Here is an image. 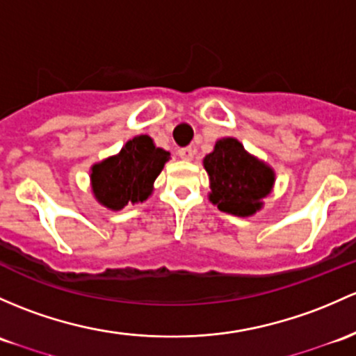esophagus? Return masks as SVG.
I'll use <instances>...</instances> for the list:
<instances>
[{
	"label": "esophagus",
	"mask_w": 356,
	"mask_h": 356,
	"mask_svg": "<svg viewBox=\"0 0 356 356\" xmlns=\"http://www.w3.org/2000/svg\"><path fill=\"white\" fill-rule=\"evenodd\" d=\"M194 153H196V149H194L193 147H182V148H179L177 155L181 156L182 160H193Z\"/></svg>",
	"instance_id": "esophagus-1"
}]
</instances>
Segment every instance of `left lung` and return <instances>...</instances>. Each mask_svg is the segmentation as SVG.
<instances>
[{"mask_svg": "<svg viewBox=\"0 0 356 356\" xmlns=\"http://www.w3.org/2000/svg\"><path fill=\"white\" fill-rule=\"evenodd\" d=\"M204 168L211 182V203L237 216L254 215L275 182L271 168L250 156L234 138L216 141L215 149L204 156Z\"/></svg>", "mask_w": 356, "mask_h": 356, "instance_id": "1", "label": "left lung"}]
</instances>
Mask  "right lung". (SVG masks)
<instances>
[{"instance_id": "1", "label": "right lung", "mask_w": 356, "mask_h": 356, "mask_svg": "<svg viewBox=\"0 0 356 356\" xmlns=\"http://www.w3.org/2000/svg\"><path fill=\"white\" fill-rule=\"evenodd\" d=\"M170 153L156 148L149 136L129 140L121 153L92 167V189L97 201L111 209L145 201Z\"/></svg>"}]
</instances>
